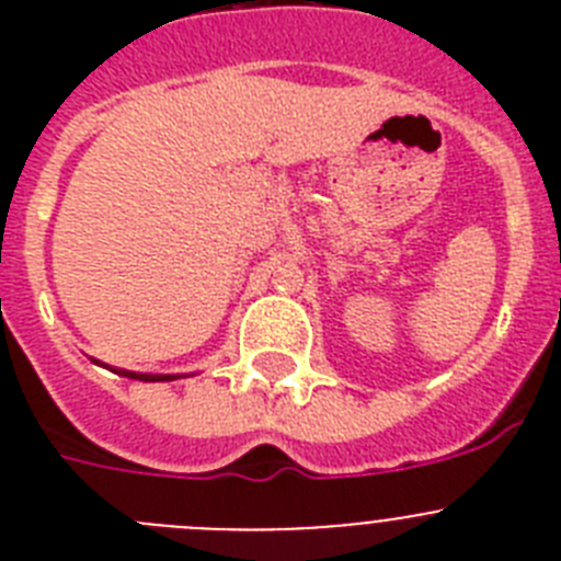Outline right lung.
I'll use <instances>...</instances> for the list:
<instances>
[{
  "label": "right lung",
  "instance_id": "add662e5",
  "mask_svg": "<svg viewBox=\"0 0 561 561\" xmlns=\"http://www.w3.org/2000/svg\"><path fill=\"white\" fill-rule=\"evenodd\" d=\"M98 362V359H92ZM114 374H121V376H128V379H140V381H171V379H180V376H162V374H134V370H114Z\"/></svg>",
  "mask_w": 561,
  "mask_h": 561
}]
</instances>
